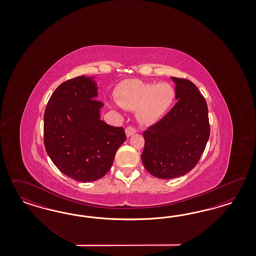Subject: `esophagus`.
Returning a JSON list of instances; mask_svg holds the SVG:
<instances>
[{
	"instance_id": "1",
	"label": "esophagus",
	"mask_w": 256,
	"mask_h": 256,
	"mask_svg": "<svg viewBox=\"0 0 256 256\" xmlns=\"http://www.w3.org/2000/svg\"><path fill=\"white\" fill-rule=\"evenodd\" d=\"M136 132H137L136 128H133V126H130L126 128V137H130L134 133H136Z\"/></svg>"
}]
</instances>
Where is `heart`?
I'll list each match as a JSON object with an SVG mask.
<instances>
[{
  "label": "heart",
  "mask_w": 256,
  "mask_h": 256,
  "mask_svg": "<svg viewBox=\"0 0 256 256\" xmlns=\"http://www.w3.org/2000/svg\"><path fill=\"white\" fill-rule=\"evenodd\" d=\"M116 102L124 110H136L144 124H154L170 108L174 100V90L166 82H146L128 80L117 86Z\"/></svg>",
  "instance_id": "b5f03b06"
}]
</instances>
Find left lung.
<instances>
[{"label": "left lung", "instance_id": "left-lung-1", "mask_svg": "<svg viewBox=\"0 0 256 256\" xmlns=\"http://www.w3.org/2000/svg\"><path fill=\"white\" fill-rule=\"evenodd\" d=\"M176 84V104L158 123L144 132L142 162L156 178L185 176L198 163L210 134L206 101L186 78L170 77Z\"/></svg>", "mask_w": 256, "mask_h": 256}]
</instances>
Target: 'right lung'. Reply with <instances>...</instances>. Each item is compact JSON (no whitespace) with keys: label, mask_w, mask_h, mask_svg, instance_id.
Returning <instances> with one entry per match:
<instances>
[{"label":"right lung","mask_w":256,"mask_h":256,"mask_svg":"<svg viewBox=\"0 0 256 256\" xmlns=\"http://www.w3.org/2000/svg\"><path fill=\"white\" fill-rule=\"evenodd\" d=\"M93 77L80 76L55 89L44 114V144L55 166L70 178L92 182L110 169L126 136L100 120Z\"/></svg>","instance_id":"add662e5"}]
</instances>
